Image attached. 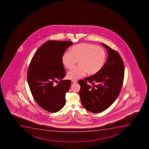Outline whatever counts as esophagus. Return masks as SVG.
Wrapping results in <instances>:
<instances>
[{"label": "esophagus", "mask_w": 149, "mask_h": 149, "mask_svg": "<svg viewBox=\"0 0 149 149\" xmlns=\"http://www.w3.org/2000/svg\"><path fill=\"white\" fill-rule=\"evenodd\" d=\"M72 82L73 83H77V80H72Z\"/></svg>", "instance_id": "1"}]
</instances>
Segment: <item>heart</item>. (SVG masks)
I'll use <instances>...</instances> for the list:
<instances>
[{
    "label": "heart",
    "instance_id": "heart-1",
    "mask_svg": "<svg viewBox=\"0 0 149 149\" xmlns=\"http://www.w3.org/2000/svg\"><path fill=\"white\" fill-rule=\"evenodd\" d=\"M106 54L104 48L89 43L74 45L63 54L62 62L69 70L75 67L78 61L79 65L68 74V79L77 80L84 76L93 75L101 71L106 61Z\"/></svg>",
    "mask_w": 149,
    "mask_h": 149
}]
</instances>
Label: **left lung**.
Returning <instances> with one entry per match:
<instances>
[{
  "label": "left lung",
  "mask_w": 149,
  "mask_h": 149,
  "mask_svg": "<svg viewBox=\"0 0 149 149\" xmlns=\"http://www.w3.org/2000/svg\"><path fill=\"white\" fill-rule=\"evenodd\" d=\"M107 50V60L100 72L78 81L81 104L93 113L104 111L118 97L123 84V60L116 51L102 43Z\"/></svg>",
  "instance_id": "obj_1"
}]
</instances>
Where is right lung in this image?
Masks as SVG:
<instances>
[{"instance_id":"obj_1","label":"right lung","mask_w":149,"mask_h":149,"mask_svg":"<svg viewBox=\"0 0 149 149\" xmlns=\"http://www.w3.org/2000/svg\"><path fill=\"white\" fill-rule=\"evenodd\" d=\"M72 43L49 40L36 50L27 70V79L33 97L42 108L51 113L61 110L65 104V93L71 81L66 75L62 57ZM60 81L57 85L54 82Z\"/></svg>"}]
</instances>
